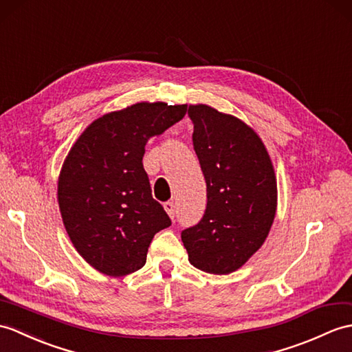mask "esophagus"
I'll return each mask as SVG.
<instances>
[{
	"mask_svg": "<svg viewBox=\"0 0 352 352\" xmlns=\"http://www.w3.org/2000/svg\"><path fill=\"white\" fill-rule=\"evenodd\" d=\"M163 208H165V211L169 214L170 219L175 217V204L174 202H169V201L165 202L163 204Z\"/></svg>",
	"mask_w": 352,
	"mask_h": 352,
	"instance_id": "obj_1",
	"label": "esophagus"
}]
</instances>
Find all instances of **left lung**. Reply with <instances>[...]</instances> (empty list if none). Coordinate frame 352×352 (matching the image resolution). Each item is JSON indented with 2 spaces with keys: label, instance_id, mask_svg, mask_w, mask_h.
<instances>
[{
  "label": "left lung",
  "instance_id": "left-lung-1",
  "mask_svg": "<svg viewBox=\"0 0 352 352\" xmlns=\"http://www.w3.org/2000/svg\"><path fill=\"white\" fill-rule=\"evenodd\" d=\"M193 148L207 183V208L182 232L190 264L230 274L263 246L273 225L277 184L255 130L208 104H190Z\"/></svg>",
  "mask_w": 352,
  "mask_h": 352
}]
</instances>
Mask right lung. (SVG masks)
<instances>
[{
    "label": "right lung",
    "mask_w": 352,
    "mask_h": 352,
    "mask_svg": "<svg viewBox=\"0 0 352 352\" xmlns=\"http://www.w3.org/2000/svg\"><path fill=\"white\" fill-rule=\"evenodd\" d=\"M187 104L141 102L94 120L65 157L58 206L73 246L106 276L142 268L153 236L170 225L153 199L142 157L151 136L186 116Z\"/></svg>",
    "instance_id": "right-lung-1"
}]
</instances>
